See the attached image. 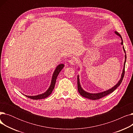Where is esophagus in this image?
Listing matches in <instances>:
<instances>
[{
    "mask_svg": "<svg viewBox=\"0 0 133 133\" xmlns=\"http://www.w3.org/2000/svg\"><path fill=\"white\" fill-rule=\"evenodd\" d=\"M69 63L71 65H74L76 63V60L74 59H72L69 60Z\"/></svg>",
    "mask_w": 133,
    "mask_h": 133,
    "instance_id": "1",
    "label": "esophagus"
}]
</instances>
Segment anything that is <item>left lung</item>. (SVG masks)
Masks as SVG:
<instances>
[{
	"mask_svg": "<svg viewBox=\"0 0 133 133\" xmlns=\"http://www.w3.org/2000/svg\"><path fill=\"white\" fill-rule=\"evenodd\" d=\"M115 33L117 35V36H120V38H121V40H122V43H121V44L123 45V40H122V38L121 36V35L118 33L117 32H115ZM123 50H124V52L125 53V61H124V67H123V72L122 73V75H121V78L120 80V81L118 82V83H117V84L114 86L113 88H111V89H109V90H106V91H104V92H101V93H96V94H93V93H88V92H86V91H85L84 90H83V89L81 88V86H80V81H79V76H78V92L79 93H80V94L81 95H82L83 97H86V98H87V99H91V100H98V99H100L101 98H102V97L105 96L109 94H110L111 93H112L113 91H114V90L118 87L120 84L121 83L122 81V80H123V78L124 77V73H125V61H126V53H125V51L124 50V47H123Z\"/></svg>",
	"mask_w": 133,
	"mask_h": 133,
	"instance_id": "left-lung-1",
	"label": "left lung"
}]
</instances>
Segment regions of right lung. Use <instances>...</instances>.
I'll return each instance as SVG.
<instances>
[{
    "instance_id": "obj_1",
    "label": "right lung",
    "mask_w": 133,
    "mask_h": 133,
    "mask_svg": "<svg viewBox=\"0 0 133 133\" xmlns=\"http://www.w3.org/2000/svg\"><path fill=\"white\" fill-rule=\"evenodd\" d=\"M64 64H60L59 65H58L57 68H56L52 76V81H51V85L49 87V88L47 89V91L41 94L38 95H36V96H27L26 95V97H29L30 99H33V100H38V99H45L46 97H48L49 95H51L53 90L54 88V86H55V84L56 82V80H57V76H58L59 73L60 72V71H61V69L64 68Z\"/></svg>"
}]
</instances>
